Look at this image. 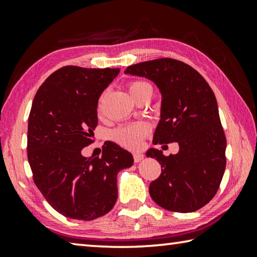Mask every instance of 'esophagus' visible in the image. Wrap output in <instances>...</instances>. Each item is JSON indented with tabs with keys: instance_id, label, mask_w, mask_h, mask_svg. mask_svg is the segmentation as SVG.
<instances>
[{
	"instance_id": "esophagus-1",
	"label": "esophagus",
	"mask_w": 257,
	"mask_h": 257,
	"mask_svg": "<svg viewBox=\"0 0 257 257\" xmlns=\"http://www.w3.org/2000/svg\"><path fill=\"white\" fill-rule=\"evenodd\" d=\"M144 159V156L142 153H134V161L136 162H140V161H142Z\"/></svg>"
}]
</instances>
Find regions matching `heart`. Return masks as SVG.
<instances>
[{"label":"heart","instance_id":"obj_1","mask_svg":"<svg viewBox=\"0 0 257 257\" xmlns=\"http://www.w3.org/2000/svg\"><path fill=\"white\" fill-rule=\"evenodd\" d=\"M144 89H151L152 90V87L149 83L144 82V81H133L128 84V90L130 95L134 98L138 92H141ZM104 96L100 97L98 106V113L101 112V104H103ZM150 125L145 122H137V123H132V124H124L121 125V127L116 128L112 134L113 140L119 143L120 145L124 146L127 149H137L140 148L142 144V140L149 135L150 133Z\"/></svg>","mask_w":257,"mask_h":257}]
</instances>
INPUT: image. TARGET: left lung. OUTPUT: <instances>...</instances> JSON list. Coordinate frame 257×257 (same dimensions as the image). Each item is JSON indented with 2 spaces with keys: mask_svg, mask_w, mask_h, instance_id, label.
I'll list each match as a JSON object with an SVG mask.
<instances>
[{
  "mask_svg": "<svg viewBox=\"0 0 257 257\" xmlns=\"http://www.w3.org/2000/svg\"><path fill=\"white\" fill-rule=\"evenodd\" d=\"M125 74L153 81L161 92V119L153 144L177 142V154L150 149L161 174L150 184L154 202L167 210L192 213L216 194L226 165V138L217 101L207 81L193 67L173 58L128 66Z\"/></svg>",
  "mask_w": 257,
  "mask_h": 257,
  "instance_id": "1",
  "label": "left lung"
}]
</instances>
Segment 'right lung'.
<instances>
[{"label":"right lung","instance_id":"obj_1","mask_svg":"<svg viewBox=\"0 0 257 257\" xmlns=\"http://www.w3.org/2000/svg\"><path fill=\"white\" fill-rule=\"evenodd\" d=\"M119 68L64 66L39 88L28 116L27 158L33 181L65 217L92 221L117 199L116 175L134 164L132 153L112 142L101 157L85 158L98 124L97 105Z\"/></svg>","mask_w":257,"mask_h":257}]
</instances>
